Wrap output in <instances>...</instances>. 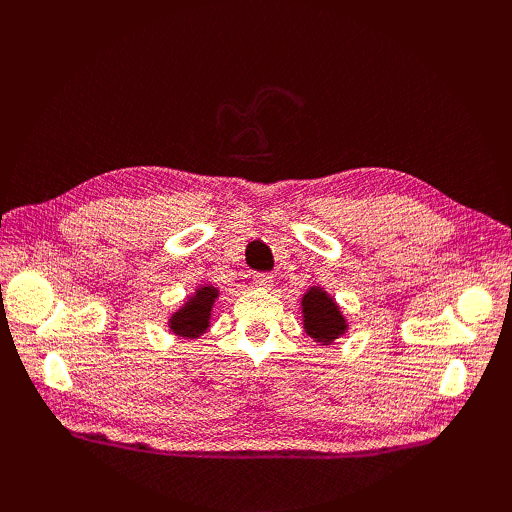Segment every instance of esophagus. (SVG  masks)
<instances>
[{"instance_id":"obj_1","label":"esophagus","mask_w":512,"mask_h":512,"mask_svg":"<svg viewBox=\"0 0 512 512\" xmlns=\"http://www.w3.org/2000/svg\"><path fill=\"white\" fill-rule=\"evenodd\" d=\"M273 284V277L269 273H256L254 275V286L260 290H269Z\"/></svg>"}]
</instances>
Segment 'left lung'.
I'll list each match as a JSON object with an SVG mask.
<instances>
[{
  "label": "left lung",
  "instance_id": "obj_1",
  "mask_svg": "<svg viewBox=\"0 0 512 512\" xmlns=\"http://www.w3.org/2000/svg\"><path fill=\"white\" fill-rule=\"evenodd\" d=\"M303 324L307 335L322 346H329L346 331V320L339 307L320 288H312L303 297Z\"/></svg>",
  "mask_w": 512,
  "mask_h": 512
}]
</instances>
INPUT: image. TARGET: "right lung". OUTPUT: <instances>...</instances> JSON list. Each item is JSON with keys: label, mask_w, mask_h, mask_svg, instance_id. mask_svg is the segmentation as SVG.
Returning <instances> with one entry per match:
<instances>
[{"label": "right lung", "mask_w": 512, "mask_h": 512, "mask_svg": "<svg viewBox=\"0 0 512 512\" xmlns=\"http://www.w3.org/2000/svg\"><path fill=\"white\" fill-rule=\"evenodd\" d=\"M218 294L220 292L213 286L198 288L194 297L188 299V303H185L177 314H173V318H170V329H173V333L188 339L203 335L209 327L211 305Z\"/></svg>", "instance_id": "right-lung-1"}]
</instances>
